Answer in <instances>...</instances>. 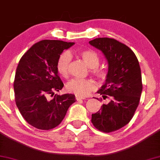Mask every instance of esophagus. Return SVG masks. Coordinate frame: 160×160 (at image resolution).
I'll return each instance as SVG.
<instances>
[{
	"instance_id": "1",
	"label": "esophagus",
	"mask_w": 160,
	"mask_h": 160,
	"mask_svg": "<svg viewBox=\"0 0 160 160\" xmlns=\"http://www.w3.org/2000/svg\"><path fill=\"white\" fill-rule=\"evenodd\" d=\"M76 99H77V101H80V100H82V99H84V98H81V97L76 95Z\"/></svg>"
}]
</instances>
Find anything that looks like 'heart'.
<instances>
[{
    "mask_svg": "<svg viewBox=\"0 0 160 160\" xmlns=\"http://www.w3.org/2000/svg\"><path fill=\"white\" fill-rule=\"evenodd\" d=\"M79 56L83 60L91 72L100 80L106 77L104 70L97 68L99 65V58L97 53L92 49H81L78 52ZM71 62V55L68 51H65L58 56L56 62V69L61 76L66 78L69 74V67ZM95 82L89 79H72L66 85V89L70 92L74 93L80 97H85L95 89Z\"/></svg>",
    "mask_w": 160,
    "mask_h": 160,
    "instance_id": "heart-1",
    "label": "heart"
}]
</instances>
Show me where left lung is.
Segmentation results:
<instances>
[{
    "mask_svg": "<svg viewBox=\"0 0 160 160\" xmlns=\"http://www.w3.org/2000/svg\"><path fill=\"white\" fill-rule=\"evenodd\" d=\"M89 44L102 51L108 64L105 82L97 92L111 102L92 114L99 131L111 132L126 126L133 117L142 92L139 62L133 51L113 38H95Z\"/></svg>",
    "mask_w": 160,
    "mask_h": 160,
    "instance_id": "8db88e82",
    "label": "left lung"
}]
</instances>
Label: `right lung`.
<instances>
[{"label":"right lung","mask_w":160,"mask_h":160,"mask_svg":"<svg viewBox=\"0 0 160 160\" xmlns=\"http://www.w3.org/2000/svg\"><path fill=\"white\" fill-rule=\"evenodd\" d=\"M74 44L43 40L33 45L20 59L13 83L16 104L23 118L34 127L42 130L56 127L76 102L73 94L56 95L50 101L47 98L63 88L56 62L61 53Z\"/></svg>","instance_id":"obj_1"}]
</instances>
